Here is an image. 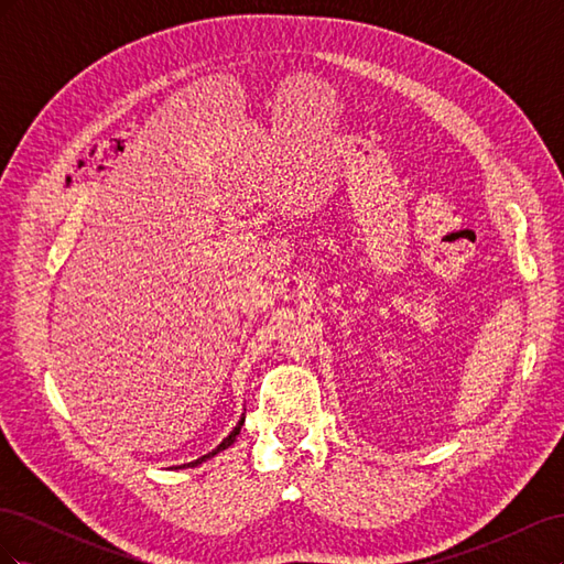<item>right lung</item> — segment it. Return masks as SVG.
Segmentation results:
<instances>
[{
  "instance_id": "right-lung-1",
  "label": "right lung",
  "mask_w": 564,
  "mask_h": 564,
  "mask_svg": "<svg viewBox=\"0 0 564 564\" xmlns=\"http://www.w3.org/2000/svg\"><path fill=\"white\" fill-rule=\"evenodd\" d=\"M242 423H245V416L240 419V423H237L235 425V429H232V433L224 440V442H220V445L214 449V452H209V454H204L202 458H197V460H193V464H183V466H176V468H195V466H199L202 464V460H207V458H212V456H216L218 452H224V449H228L230 445H232V442H235V437L237 435H240V431H242Z\"/></svg>"
}]
</instances>
